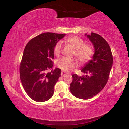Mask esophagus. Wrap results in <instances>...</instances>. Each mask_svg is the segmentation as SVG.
Instances as JSON below:
<instances>
[{
    "label": "esophagus",
    "instance_id": "1",
    "mask_svg": "<svg viewBox=\"0 0 129 129\" xmlns=\"http://www.w3.org/2000/svg\"><path fill=\"white\" fill-rule=\"evenodd\" d=\"M67 74V73H66V72L62 71V73H61V76H62V77H65V76H66V75Z\"/></svg>",
    "mask_w": 129,
    "mask_h": 129
}]
</instances>
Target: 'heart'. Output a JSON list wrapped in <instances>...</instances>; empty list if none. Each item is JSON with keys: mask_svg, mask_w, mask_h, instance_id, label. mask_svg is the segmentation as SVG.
I'll use <instances>...</instances> for the list:
<instances>
[{"mask_svg": "<svg viewBox=\"0 0 129 129\" xmlns=\"http://www.w3.org/2000/svg\"><path fill=\"white\" fill-rule=\"evenodd\" d=\"M66 44L70 45L74 49L73 55L76 56L81 63H85L90 61L94 54V48L92 45L85 44L84 41L80 37L73 35L68 37L66 40ZM62 45L58 42L54 47V52L56 56H59L62 52ZM58 67L66 72L71 71L78 66V61L73 58L63 57L56 61Z\"/></svg>", "mask_w": 129, "mask_h": 129, "instance_id": "obj_1", "label": "heart"}]
</instances>
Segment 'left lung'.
<instances>
[{
    "instance_id": "left-lung-1",
    "label": "left lung",
    "mask_w": 129,
    "mask_h": 129,
    "mask_svg": "<svg viewBox=\"0 0 129 129\" xmlns=\"http://www.w3.org/2000/svg\"><path fill=\"white\" fill-rule=\"evenodd\" d=\"M87 37L94 45L95 53L92 59L81 70L85 75L73 74V81L70 85V91L74 96L84 100L93 97L105 87L113 61L110 47L102 36L92 32Z\"/></svg>"
}]
</instances>
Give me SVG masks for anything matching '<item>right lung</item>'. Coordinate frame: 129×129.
<instances>
[{"label": "right lung", "mask_w": 129, "mask_h": 129, "mask_svg": "<svg viewBox=\"0 0 129 129\" xmlns=\"http://www.w3.org/2000/svg\"><path fill=\"white\" fill-rule=\"evenodd\" d=\"M66 34L45 32L27 42L20 63V78L24 90L30 99L44 102L52 97L54 86L61 76L59 68L52 69L54 48Z\"/></svg>", "instance_id": "obj_1"}]
</instances>
